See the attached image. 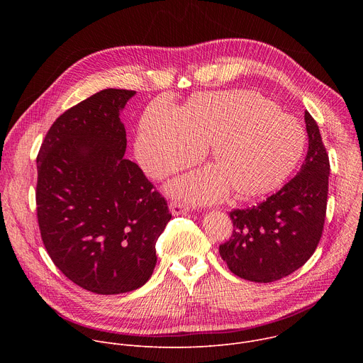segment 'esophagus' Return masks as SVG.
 <instances>
[{
	"label": "esophagus",
	"mask_w": 363,
	"mask_h": 363,
	"mask_svg": "<svg viewBox=\"0 0 363 363\" xmlns=\"http://www.w3.org/2000/svg\"><path fill=\"white\" fill-rule=\"evenodd\" d=\"M169 211L172 216H181V214H186L189 211V206L185 202H179V201H171L169 203Z\"/></svg>",
	"instance_id": "esophagus-1"
}]
</instances>
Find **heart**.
I'll return each instance as SVG.
<instances>
[{"label":"heart","mask_w":363,"mask_h":363,"mask_svg":"<svg viewBox=\"0 0 363 363\" xmlns=\"http://www.w3.org/2000/svg\"><path fill=\"white\" fill-rule=\"evenodd\" d=\"M208 148L211 168L171 184L184 198L214 202L228 189L242 198L270 192L290 174L304 146L301 126L250 90L199 93L175 112L152 106L140 119L135 152L153 179L189 167Z\"/></svg>","instance_id":"heart-1"}]
</instances>
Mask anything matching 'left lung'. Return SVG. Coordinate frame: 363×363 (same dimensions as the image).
<instances>
[{"label": "left lung", "instance_id": "8db88e82", "mask_svg": "<svg viewBox=\"0 0 363 363\" xmlns=\"http://www.w3.org/2000/svg\"><path fill=\"white\" fill-rule=\"evenodd\" d=\"M308 149L300 172L251 208L233 210L231 238L220 255L238 277L272 283L300 269L315 252L325 225L330 164L319 126L304 112Z\"/></svg>", "mask_w": 363, "mask_h": 363}]
</instances>
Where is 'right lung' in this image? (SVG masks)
<instances>
[{
    "mask_svg": "<svg viewBox=\"0 0 363 363\" xmlns=\"http://www.w3.org/2000/svg\"><path fill=\"white\" fill-rule=\"evenodd\" d=\"M136 91L105 89L60 115L37 157L44 247L73 283L97 294L143 286L171 214L142 169L125 160L121 111Z\"/></svg>",
    "mask_w": 363,
    "mask_h": 363,
    "instance_id": "1",
    "label": "right lung"
}]
</instances>
